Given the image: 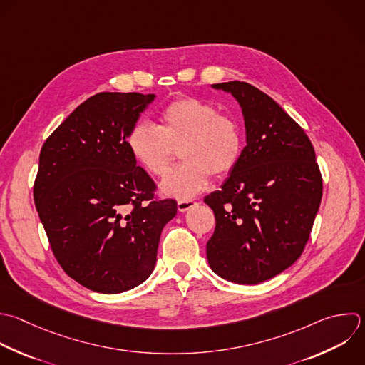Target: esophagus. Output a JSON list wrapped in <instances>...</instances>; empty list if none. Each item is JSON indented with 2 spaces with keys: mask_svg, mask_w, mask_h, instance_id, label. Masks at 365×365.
Returning <instances> with one entry per match:
<instances>
[{
  "mask_svg": "<svg viewBox=\"0 0 365 365\" xmlns=\"http://www.w3.org/2000/svg\"><path fill=\"white\" fill-rule=\"evenodd\" d=\"M195 204H197V202L192 201V200H181V201L177 202V208H178L180 212H185V211H188L190 208H192Z\"/></svg>",
  "mask_w": 365,
  "mask_h": 365,
  "instance_id": "esophagus-1",
  "label": "esophagus"
}]
</instances>
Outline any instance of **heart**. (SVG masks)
<instances>
[{
    "mask_svg": "<svg viewBox=\"0 0 365 365\" xmlns=\"http://www.w3.org/2000/svg\"><path fill=\"white\" fill-rule=\"evenodd\" d=\"M134 161L150 175L164 178L171 171L175 151L184 164L161 185L165 195L188 200L204 191L211 180L227 177L238 164L242 135L238 123L194 97L167 104L157 128L135 125L127 138Z\"/></svg>",
    "mask_w": 365,
    "mask_h": 365,
    "instance_id": "obj_1",
    "label": "heart"
}]
</instances>
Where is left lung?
Returning a JSON list of instances; mask_svg holds the SVG:
<instances>
[{"mask_svg": "<svg viewBox=\"0 0 365 365\" xmlns=\"http://www.w3.org/2000/svg\"><path fill=\"white\" fill-rule=\"evenodd\" d=\"M212 88L238 101L247 145L221 190L204 198L215 215L207 258L221 278L258 284L302 254L319 208L322 178L309 138L269 96L242 81Z\"/></svg>", "mask_w": 365, "mask_h": 365, "instance_id": "8db88e82", "label": "left lung"}]
</instances>
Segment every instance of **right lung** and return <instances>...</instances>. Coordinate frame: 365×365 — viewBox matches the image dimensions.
I'll list each match as a JSON object with an SVG mask.
<instances>
[{
  "label": "right lung",
  "instance_id": "obj_1",
  "mask_svg": "<svg viewBox=\"0 0 365 365\" xmlns=\"http://www.w3.org/2000/svg\"><path fill=\"white\" fill-rule=\"evenodd\" d=\"M154 94L100 93L78 106L40 153L34 201L51 250L81 285L118 294L153 272L174 200H155V184L127 145Z\"/></svg>",
  "mask_w": 365,
  "mask_h": 365
}]
</instances>
